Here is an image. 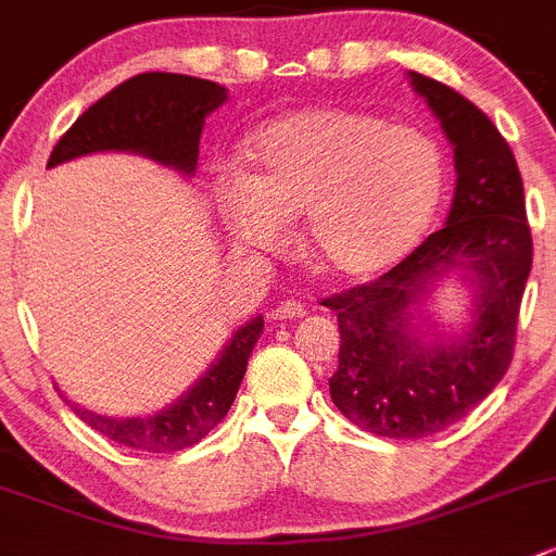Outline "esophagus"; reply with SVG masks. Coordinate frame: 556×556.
I'll use <instances>...</instances> for the list:
<instances>
[{
	"label": "esophagus",
	"instance_id": "1",
	"mask_svg": "<svg viewBox=\"0 0 556 556\" xmlns=\"http://www.w3.org/2000/svg\"><path fill=\"white\" fill-rule=\"evenodd\" d=\"M305 314H308V311H305L303 303H298V300H283V303H278L273 311H269V319H278V321L303 319Z\"/></svg>",
	"mask_w": 556,
	"mask_h": 556
}]
</instances>
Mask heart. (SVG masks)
<instances>
[{
	"mask_svg": "<svg viewBox=\"0 0 556 556\" xmlns=\"http://www.w3.org/2000/svg\"><path fill=\"white\" fill-rule=\"evenodd\" d=\"M242 161L248 174L215 182L231 240L273 251L289 220L305 215L311 262L343 281H368L404 262L445 190V157L426 130L349 105L275 119L248 139Z\"/></svg>",
	"mask_w": 556,
	"mask_h": 556,
	"instance_id": "1",
	"label": "heart"
}]
</instances>
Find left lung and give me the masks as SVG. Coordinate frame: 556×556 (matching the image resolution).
<instances>
[{
    "instance_id": "left-lung-1",
    "label": "left lung",
    "mask_w": 556,
    "mask_h": 556,
    "mask_svg": "<svg viewBox=\"0 0 556 556\" xmlns=\"http://www.w3.org/2000/svg\"><path fill=\"white\" fill-rule=\"evenodd\" d=\"M440 119L456 163V193L440 231L366 287L325 300L341 349L332 404L377 437L420 440L462 420L505 377L532 269L525 182L510 147L464 94L406 73ZM458 274L473 289L470 319L451 331L432 292Z\"/></svg>"
}]
</instances>
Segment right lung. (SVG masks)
Instances as JSON below:
<instances>
[{"instance_id":"add662e5","label":"right lung","mask_w":556,"mask_h":556,"mask_svg":"<svg viewBox=\"0 0 556 556\" xmlns=\"http://www.w3.org/2000/svg\"><path fill=\"white\" fill-rule=\"evenodd\" d=\"M229 89L179 73H141L89 105L56 141L49 168L94 152H130L193 177L204 119L226 103ZM264 330L262 316L237 327L213 366L177 401L144 417H109L71 404L87 426L125 447L174 453L207 437L235 404L248 357Z\"/></svg>"}]
</instances>
